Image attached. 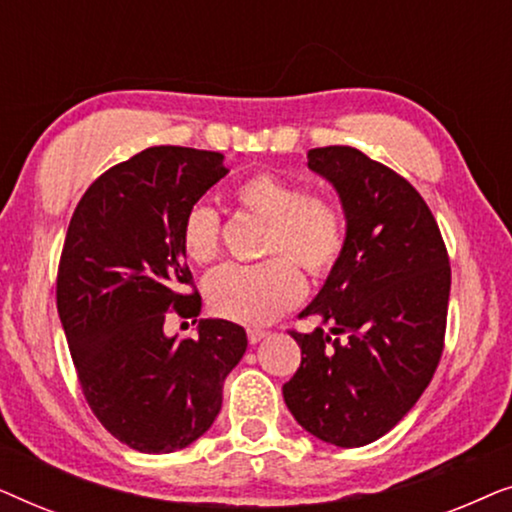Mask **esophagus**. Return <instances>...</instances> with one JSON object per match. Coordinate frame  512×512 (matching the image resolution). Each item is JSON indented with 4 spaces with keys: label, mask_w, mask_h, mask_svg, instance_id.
<instances>
[{
    "label": "esophagus",
    "mask_w": 512,
    "mask_h": 512,
    "mask_svg": "<svg viewBox=\"0 0 512 512\" xmlns=\"http://www.w3.org/2000/svg\"><path fill=\"white\" fill-rule=\"evenodd\" d=\"M247 338H249L251 345H256V342H261L263 338H268V331H261V328H249Z\"/></svg>",
    "instance_id": "esophagus-1"
}]
</instances>
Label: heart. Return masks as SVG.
Returning a JSON list of instances; mask_svg holds the SVG:
<instances>
[{
	"instance_id": "heart-1",
	"label": "heart",
	"mask_w": 512,
	"mask_h": 512,
	"mask_svg": "<svg viewBox=\"0 0 512 512\" xmlns=\"http://www.w3.org/2000/svg\"><path fill=\"white\" fill-rule=\"evenodd\" d=\"M235 202L265 223L263 256L256 265H226L207 279L214 314L244 326H265L303 298L305 282L296 263L312 277L338 265L347 242L342 209L324 195L307 193L298 181L258 172L235 188ZM181 247L195 263H212L221 251V216L195 202L181 223Z\"/></svg>"
}]
</instances>
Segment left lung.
Listing matches in <instances>:
<instances>
[{"instance_id": "obj_1", "label": "left lung", "mask_w": 512, "mask_h": 512, "mask_svg": "<svg viewBox=\"0 0 512 512\" xmlns=\"http://www.w3.org/2000/svg\"><path fill=\"white\" fill-rule=\"evenodd\" d=\"M347 221L340 261L300 317L331 326L291 331L300 368L282 387L296 422L324 443L361 447L419 401L445 342L450 258L422 195L352 146L307 151Z\"/></svg>"}]
</instances>
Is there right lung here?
<instances>
[{
	"instance_id": "add662e5",
	"label": "right lung",
	"mask_w": 512,
	"mask_h": 512,
	"mask_svg": "<svg viewBox=\"0 0 512 512\" xmlns=\"http://www.w3.org/2000/svg\"><path fill=\"white\" fill-rule=\"evenodd\" d=\"M228 174L223 153L151 146L97 177L69 221L58 314L83 396L111 436L167 454L214 424L247 333L200 319L198 338L165 335V317H198L181 247L188 209Z\"/></svg>"
}]
</instances>
